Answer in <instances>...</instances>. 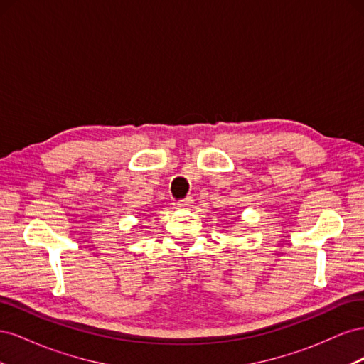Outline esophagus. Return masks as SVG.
<instances>
[{
    "label": "esophagus",
    "instance_id": "1",
    "mask_svg": "<svg viewBox=\"0 0 364 364\" xmlns=\"http://www.w3.org/2000/svg\"><path fill=\"white\" fill-rule=\"evenodd\" d=\"M193 199L191 197H188V199H185V200H181V202H176L174 203V206L178 208V209H190L191 206H193Z\"/></svg>",
    "mask_w": 364,
    "mask_h": 364
}]
</instances>
